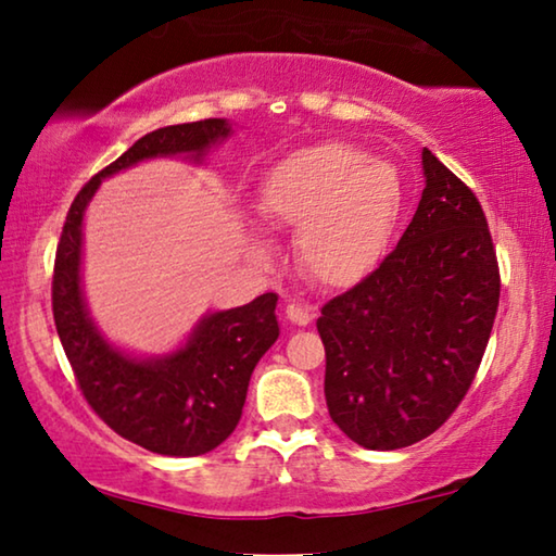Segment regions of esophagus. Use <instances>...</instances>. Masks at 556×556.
<instances>
[{
	"label": "esophagus",
	"mask_w": 556,
	"mask_h": 556,
	"mask_svg": "<svg viewBox=\"0 0 556 556\" xmlns=\"http://www.w3.org/2000/svg\"><path fill=\"white\" fill-rule=\"evenodd\" d=\"M287 318H289L291 324H296V326H306L314 318V314L308 312L306 306L294 304V301H291V304H287Z\"/></svg>",
	"instance_id": "obj_1"
}]
</instances>
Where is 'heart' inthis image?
I'll list each match as a JSON object with an SVG mask.
<instances>
[{
    "instance_id": "heart-1",
    "label": "heart",
    "mask_w": 556,
    "mask_h": 556,
    "mask_svg": "<svg viewBox=\"0 0 556 556\" xmlns=\"http://www.w3.org/2000/svg\"><path fill=\"white\" fill-rule=\"evenodd\" d=\"M397 168L345 142L314 144L271 168L257 208L271 228L299 232V265L316 285L353 287L378 267L397 228Z\"/></svg>"
}]
</instances>
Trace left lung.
Here are the masks:
<instances>
[{"instance_id": "left-lung-1", "label": "left lung", "mask_w": 556, "mask_h": 556, "mask_svg": "<svg viewBox=\"0 0 556 556\" xmlns=\"http://www.w3.org/2000/svg\"><path fill=\"white\" fill-rule=\"evenodd\" d=\"M427 188L380 267L318 318L328 414L355 444L412 446L444 425L481 368L501 269L476 193L425 149Z\"/></svg>"}]
</instances>
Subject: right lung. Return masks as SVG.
I'll return each instance as SVG.
<instances>
[{"label": "right lung", "instance_id": "add662e5", "mask_svg": "<svg viewBox=\"0 0 556 556\" xmlns=\"http://www.w3.org/2000/svg\"><path fill=\"white\" fill-rule=\"evenodd\" d=\"M230 135L225 119L162 127L80 188L55 248L51 306L55 331L90 409L122 439L164 456H201L220 446L242 417L250 375L279 338L277 294L203 318L191 341L162 361H131L102 341L80 294L83 211L100 181L142 159L201 154Z\"/></svg>", "mask_w": 556, "mask_h": 556}]
</instances>
